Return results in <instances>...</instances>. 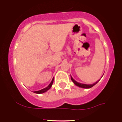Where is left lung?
<instances>
[{"label":"left lung","instance_id":"left-lung-1","mask_svg":"<svg viewBox=\"0 0 122 122\" xmlns=\"http://www.w3.org/2000/svg\"><path fill=\"white\" fill-rule=\"evenodd\" d=\"M102 77H103V76H102ZM71 81L73 82V83H74V84L76 85V86H77V87H81V88H84V89H90V88L92 87L93 86H94L95 84H97L100 81V80L97 81L93 83V84H82V83L80 82H77V81H76L74 80V79L71 76Z\"/></svg>","mask_w":122,"mask_h":122}]
</instances>
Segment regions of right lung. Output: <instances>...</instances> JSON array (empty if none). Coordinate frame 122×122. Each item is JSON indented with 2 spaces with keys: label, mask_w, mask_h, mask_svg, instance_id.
I'll return each mask as SVG.
<instances>
[{
  "label": "right lung",
  "mask_w": 122,
  "mask_h": 122,
  "mask_svg": "<svg viewBox=\"0 0 122 122\" xmlns=\"http://www.w3.org/2000/svg\"><path fill=\"white\" fill-rule=\"evenodd\" d=\"M53 82H54V79H52V81L51 82L50 84L48 85V87H45V89H41V90H38V91H34L33 92H34V93H37V94H41V93H45V92H47L48 90H49V89H51V87H52V84H53Z\"/></svg>",
  "instance_id": "right-lung-1"
}]
</instances>
